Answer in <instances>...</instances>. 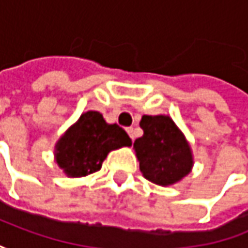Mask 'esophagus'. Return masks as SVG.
Masks as SVG:
<instances>
[{
  "label": "esophagus",
  "mask_w": 248,
  "mask_h": 248,
  "mask_svg": "<svg viewBox=\"0 0 248 248\" xmlns=\"http://www.w3.org/2000/svg\"><path fill=\"white\" fill-rule=\"evenodd\" d=\"M127 132H128V135H130L131 140H134V128H127Z\"/></svg>",
  "instance_id": "1"
}]
</instances>
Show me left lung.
<instances>
[{
  "label": "left lung",
  "mask_w": 248,
  "mask_h": 248,
  "mask_svg": "<svg viewBox=\"0 0 248 248\" xmlns=\"http://www.w3.org/2000/svg\"><path fill=\"white\" fill-rule=\"evenodd\" d=\"M143 135L134 141L140 170L146 180L169 187L184 179L194 166L190 142L166 114L142 116Z\"/></svg>",
  "instance_id": "1"
}]
</instances>
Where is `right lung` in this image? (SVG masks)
Wrapping results in <instances>:
<instances>
[{"label": "right lung", "mask_w": 248, "mask_h": 248, "mask_svg": "<svg viewBox=\"0 0 248 248\" xmlns=\"http://www.w3.org/2000/svg\"><path fill=\"white\" fill-rule=\"evenodd\" d=\"M131 146L130 137L117 124H108L99 111H85L54 146V160L67 177H85L100 170L111 151Z\"/></svg>", "instance_id": "add662e5"}]
</instances>
